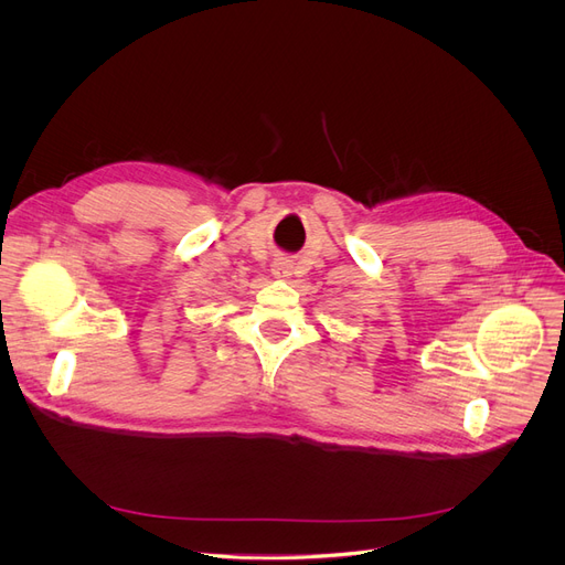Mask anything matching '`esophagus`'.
<instances>
[{"label": "esophagus", "instance_id": "1", "mask_svg": "<svg viewBox=\"0 0 565 565\" xmlns=\"http://www.w3.org/2000/svg\"><path fill=\"white\" fill-rule=\"evenodd\" d=\"M273 275H275V279H281V281L290 279V275H292V263H290L288 258H277V260L273 263Z\"/></svg>", "mask_w": 565, "mask_h": 565}]
</instances>
